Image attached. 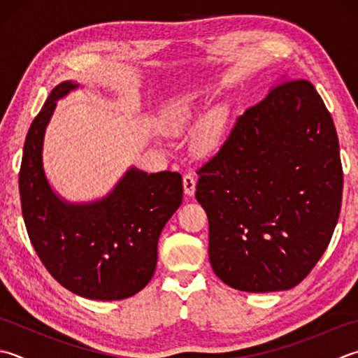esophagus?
I'll return each mask as SVG.
<instances>
[{"mask_svg":"<svg viewBox=\"0 0 358 358\" xmlns=\"http://www.w3.org/2000/svg\"><path fill=\"white\" fill-rule=\"evenodd\" d=\"M183 187H185V194L192 195L195 192V177L194 173L187 172L183 175Z\"/></svg>","mask_w":358,"mask_h":358,"instance_id":"1","label":"esophagus"}]
</instances>
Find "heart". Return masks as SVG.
<instances>
[{"instance_id":"b5f03b06","label":"heart","mask_w":358,"mask_h":358,"mask_svg":"<svg viewBox=\"0 0 358 358\" xmlns=\"http://www.w3.org/2000/svg\"><path fill=\"white\" fill-rule=\"evenodd\" d=\"M191 97H181L180 101H177V103L173 105V117L177 119V121H186V119L191 116V108H192V103H191ZM215 136L214 135H206L205 138L201 139V149H211V147L215 144Z\"/></svg>"}]
</instances>
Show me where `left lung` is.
<instances>
[{"label": "left lung", "instance_id": "obj_1", "mask_svg": "<svg viewBox=\"0 0 358 358\" xmlns=\"http://www.w3.org/2000/svg\"><path fill=\"white\" fill-rule=\"evenodd\" d=\"M209 262L227 285H298L332 239L343 195L337 130L309 80H289L236 119L199 169Z\"/></svg>", "mask_w": 358, "mask_h": 358}]
</instances>
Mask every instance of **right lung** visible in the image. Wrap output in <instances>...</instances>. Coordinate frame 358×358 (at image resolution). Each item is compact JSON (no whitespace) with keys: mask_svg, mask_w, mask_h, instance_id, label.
Segmentation results:
<instances>
[{"mask_svg":"<svg viewBox=\"0 0 358 358\" xmlns=\"http://www.w3.org/2000/svg\"><path fill=\"white\" fill-rule=\"evenodd\" d=\"M77 83H59L26 135L20 200L35 253L60 285L76 295L115 301L143 290L155 273L158 239L183 200L178 172L130 167L107 197L74 205L51 189L43 171V138L55 102Z\"/></svg>","mask_w":358,"mask_h":358,"instance_id":"1","label":"right lung"}]
</instances>
